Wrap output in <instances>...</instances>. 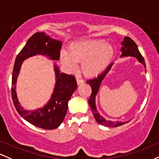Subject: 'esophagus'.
I'll return each mask as SVG.
<instances>
[{
	"label": "esophagus",
	"mask_w": 159,
	"mask_h": 159,
	"mask_svg": "<svg viewBox=\"0 0 159 159\" xmlns=\"http://www.w3.org/2000/svg\"><path fill=\"white\" fill-rule=\"evenodd\" d=\"M76 83H77L78 85H80V84H83V83H84V81H83L82 79H80L79 77H76Z\"/></svg>",
	"instance_id": "esophagus-1"
}]
</instances>
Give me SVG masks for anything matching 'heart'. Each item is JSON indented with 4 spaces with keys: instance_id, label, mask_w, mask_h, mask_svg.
I'll use <instances>...</instances> for the list:
<instances>
[{
    "instance_id": "b5f03b06",
    "label": "heart",
    "mask_w": 159,
    "mask_h": 159,
    "mask_svg": "<svg viewBox=\"0 0 159 159\" xmlns=\"http://www.w3.org/2000/svg\"><path fill=\"white\" fill-rule=\"evenodd\" d=\"M113 48L110 44L99 39H83L73 43L67 52H60V61L67 71L77 68L81 61V71L86 76L93 77L107 68L113 56Z\"/></svg>"
}]
</instances>
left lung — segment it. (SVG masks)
I'll use <instances>...</instances> for the list:
<instances>
[{"label": "left lung", "mask_w": 159, "mask_h": 159, "mask_svg": "<svg viewBox=\"0 0 159 159\" xmlns=\"http://www.w3.org/2000/svg\"><path fill=\"white\" fill-rule=\"evenodd\" d=\"M121 52H122V55L120 56V58L122 57H127V56H131V57H134L138 60L139 62L142 64L144 66V67H146V64L145 61H144L143 57L142 56V55L140 54V52H139L138 47H137V44L135 43L134 41L131 40L130 37H125L124 40L122 42V48H121ZM113 63H111L110 65L107 67V69L105 70L102 74H101L98 76V77L93 78V79H91L86 81V83L92 87V94H91L90 98L89 99V103L90 105V108L92 110V113H93V116L95 119V120L97 121L99 124L102 125L103 126H107V127H118V126L124 125L125 123L127 122H122L116 121V122H114V121H110L107 120L106 119H104L102 116H101V114L98 113L97 110V107H96V103H95V98L97 95L100 86H101V83H102L103 80L104 79V77L106 76V75L108 74L109 71L111 69L112 66H113ZM146 72V70H145Z\"/></svg>", "instance_id": "1"}]
</instances>
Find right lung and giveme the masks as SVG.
<instances>
[{"label":"right lung","instance_id":"right-lung-1","mask_svg":"<svg viewBox=\"0 0 159 159\" xmlns=\"http://www.w3.org/2000/svg\"><path fill=\"white\" fill-rule=\"evenodd\" d=\"M61 45V41L52 38L44 32H37L28 39L14 63L12 76V98L14 106L19 115L27 122L43 129H54L63 122L69 100L77 88L75 77L72 75L60 73L59 68L55 64L56 81L51 98L43 107L34 110H28L21 106L16 92V85L25 60L37 55L46 56L51 60H59Z\"/></svg>","mask_w":159,"mask_h":159}]
</instances>
